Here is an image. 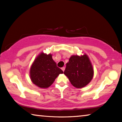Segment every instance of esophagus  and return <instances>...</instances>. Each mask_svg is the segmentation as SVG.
Segmentation results:
<instances>
[{"instance_id": "esophagus-1", "label": "esophagus", "mask_w": 122, "mask_h": 122, "mask_svg": "<svg viewBox=\"0 0 122 122\" xmlns=\"http://www.w3.org/2000/svg\"><path fill=\"white\" fill-rule=\"evenodd\" d=\"M61 69L63 71H65V67H63L61 68Z\"/></svg>"}]
</instances>
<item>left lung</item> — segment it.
Wrapping results in <instances>:
<instances>
[{"instance_id": "left-lung-1", "label": "left lung", "mask_w": 122, "mask_h": 122, "mask_svg": "<svg viewBox=\"0 0 122 122\" xmlns=\"http://www.w3.org/2000/svg\"><path fill=\"white\" fill-rule=\"evenodd\" d=\"M64 74L76 88L86 86L92 81L94 76V69L88 55H72L66 64Z\"/></svg>"}]
</instances>
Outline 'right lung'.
<instances>
[{
	"label": "right lung",
	"instance_id": "obj_1",
	"mask_svg": "<svg viewBox=\"0 0 122 122\" xmlns=\"http://www.w3.org/2000/svg\"><path fill=\"white\" fill-rule=\"evenodd\" d=\"M63 73L57 67L52 55L41 53L34 60L30 69V77L35 85L40 88H47L54 82L59 74Z\"/></svg>",
	"mask_w": 122,
	"mask_h": 122
}]
</instances>
